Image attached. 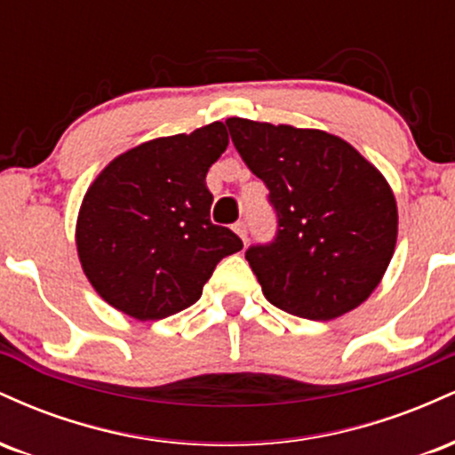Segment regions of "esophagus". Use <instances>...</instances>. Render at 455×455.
Wrapping results in <instances>:
<instances>
[{
  "instance_id": "obj_1",
  "label": "esophagus",
  "mask_w": 455,
  "mask_h": 455,
  "mask_svg": "<svg viewBox=\"0 0 455 455\" xmlns=\"http://www.w3.org/2000/svg\"><path fill=\"white\" fill-rule=\"evenodd\" d=\"M233 231L237 233L239 237H242V242H243V243L248 242V227H245V222H237V224H235Z\"/></svg>"
}]
</instances>
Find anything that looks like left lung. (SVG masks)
<instances>
[{
	"instance_id": "1",
	"label": "left lung",
	"mask_w": 455,
	"mask_h": 455,
	"mask_svg": "<svg viewBox=\"0 0 455 455\" xmlns=\"http://www.w3.org/2000/svg\"><path fill=\"white\" fill-rule=\"evenodd\" d=\"M227 126L278 218L274 242L245 250L267 301L329 321L368 299L398 239V207L377 166L323 130L242 117Z\"/></svg>"
}]
</instances>
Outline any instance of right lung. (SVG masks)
Listing matches in <instances>:
<instances>
[{
    "label": "right lung",
    "mask_w": 455,
    "mask_h": 455,
    "mask_svg": "<svg viewBox=\"0 0 455 455\" xmlns=\"http://www.w3.org/2000/svg\"><path fill=\"white\" fill-rule=\"evenodd\" d=\"M228 145L222 122L148 140L108 162L83 198L76 250L107 304L160 321L198 301L213 269L243 248L210 220L205 175Z\"/></svg>",
    "instance_id": "right-lung-1"
}]
</instances>
